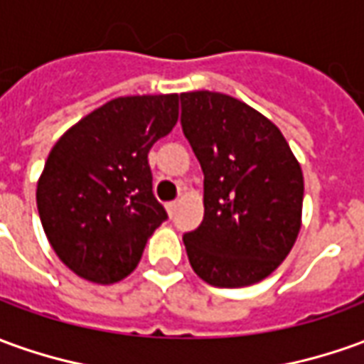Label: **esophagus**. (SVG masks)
<instances>
[{"label":"esophagus","mask_w":364,"mask_h":364,"mask_svg":"<svg viewBox=\"0 0 364 364\" xmlns=\"http://www.w3.org/2000/svg\"><path fill=\"white\" fill-rule=\"evenodd\" d=\"M166 210H168V214H170V215H174V214H176V210H178V202H168V204H166Z\"/></svg>","instance_id":"1"}]
</instances>
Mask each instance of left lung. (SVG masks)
Returning a JSON list of instances; mask_svg holds the SVG:
<instances>
[{
	"label": "left lung",
	"instance_id": "8db88e82",
	"mask_svg": "<svg viewBox=\"0 0 364 364\" xmlns=\"http://www.w3.org/2000/svg\"><path fill=\"white\" fill-rule=\"evenodd\" d=\"M182 132L204 172V220L184 234L192 269L214 287L262 282L301 228L303 174L279 129L224 92L180 95Z\"/></svg>",
	"mask_w": 364,
	"mask_h": 364
}]
</instances>
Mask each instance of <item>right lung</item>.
<instances>
[{
	"mask_svg": "<svg viewBox=\"0 0 364 364\" xmlns=\"http://www.w3.org/2000/svg\"><path fill=\"white\" fill-rule=\"evenodd\" d=\"M178 120V95L120 97L92 110L49 152L37 210L71 272L114 283L139 265L168 214L152 192L149 150Z\"/></svg>",
	"mask_w": 364,
	"mask_h": 364,
	"instance_id": "1",
	"label": "right lung"
}]
</instances>
